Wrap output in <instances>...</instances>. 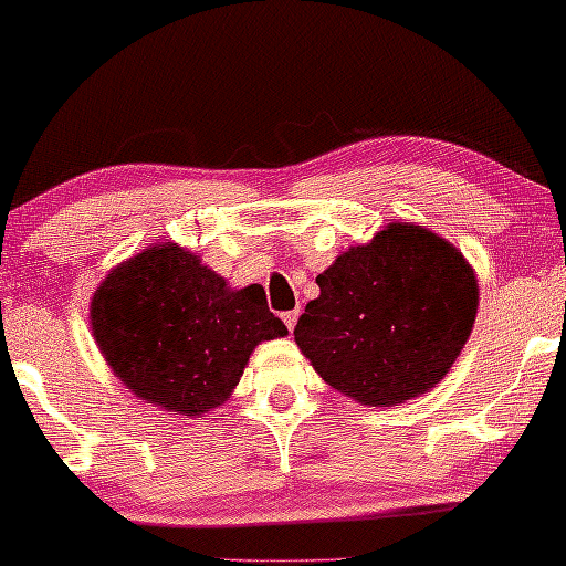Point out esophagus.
I'll use <instances>...</instances> for the list:
<instances>
[{
    "instance_id": "esophagus-1",
    "label": "esophagus",
    "mask_w": 566,
    "mask_h": 566,
    "mask_svg": "<svg viewBox=\"0 0 566 566\" xmlns=\"http://www.w3.org/2000/svg\"><path fill=\"white\" fill-rule=\"evenodd\" d=\"M283 322H285V327H289V332H293V327H296V322H298V308H293V312H285Z\"/></svg>"
}]
</instances>
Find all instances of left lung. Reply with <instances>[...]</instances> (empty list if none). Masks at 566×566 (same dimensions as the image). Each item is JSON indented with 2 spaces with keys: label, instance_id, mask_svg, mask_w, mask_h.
Here are the masks:
<instances>
[{
  "label": "left lung",
  "instance_id": "8db88e82",
  "mask_svg": "<svg viewBox=\"0 0 566 566\" xmlns=\"http://www.w3.org/2000/svg\"><path fill=\"white\" fill-rule=\"evenodd\" d=\"M293 329L332 389L366 407L428 394L459 358L479 308V281L459 247L391 221L316 277Z\"/></svg>",
  "mask_w": 566,
  "mask_h": 566
}]
</instances>
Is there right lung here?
Segmentation results:
<instances>
[{"label":"right lung","mask_w":566,"mask_h":566,"mask_svg":"<svg viewBox=\"0 0 566 566\" xmlns=\"http://www.w3.org/2000/svg\"><path fill=\"white\" fill-rule=\"evenodd\" d=\"M90 327L126 389L185 417L221 407L254 347L289 335L262 285L231 289L177 242L118 262L90 301Z\"/></svg>","instance_id":"obj_1"}]
</instances>
